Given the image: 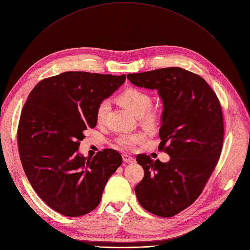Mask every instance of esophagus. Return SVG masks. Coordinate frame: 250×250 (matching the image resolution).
<instances>
[{"instance_id":"esophagus-1","label":"esophagus","mask_w":250,"mask_h":250,"mask_svg":"<svg viewBox=\"0 0 250 250\" xmlns=\"http://www.w3.org/2000/svg\"><path fill=\"white\" fill-rule=\"evenodd\" d=\"M123 160L125 163H133L134 162V158L131 155L127 154V153H124L123 154Z\"/></svg>"}]
</instances>
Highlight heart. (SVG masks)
<instances>
[{"label":"heart","instance_id":"1","mask_svg":"<svg viewBox=\"0 0 250 250\" xmlns=\"http://www.w3.org/2000/svg\"><path fill=\"white\" fill-rule=\"evenodd\" d=\"M118 102L132 112L135 117H140L141 121L148 127H154L160 125L163 119L162 110L151 105L152 98L144 89L138 87H126L117 97ZM108 101H102L96 109V121L103 124L109 110ZM145 138L142 132H133L123 134L118 140V145L124 148L131 149Z\"/></svg>","mask_w":250,"mask_h":250}]
</instances>
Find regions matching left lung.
Returning a JSON list of instances; mask_svg holds the SVG:
<instances>
[{"mask_svg":"<svg viewBox=\"0 0 250 250\" xmlns=\"http://www.w3.org/2000/svg\"><path fill=\"white\" fill-rule=\"evenodd\" d=\"M126 78L134 85L157 89L164 103L158 149L170 160L162 163L138 154L145 175L134 191L146 210L170 217L198 198L217 165L224 135L221 105L206 81L181 67Z\"/></svg>","mask_w":250,"mask_h":250,"instance_id":"left-lung-1","label":"left lung"}]
</instances>
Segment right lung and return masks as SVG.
<instances>
[{
    "instance_id": "1",
    "label": "right lung",
    "mask_w": 250,
    "mask_h": 250,
    "mask_svg": "<svg viewBox=\"0 0 250 250\" xmlns=\"http://www.w3.org/2000/svg\"><path fill=\"white\" fill-rule=\"evenodd\" d=\"M125 81V75L65 72L38 83L22 107L17 133L22 168L38 195L61 214L94 210L123 163L115 149L92 158L78 149L84 130L97 125L98 104Z\"/></svg>"
}]
</instances>
